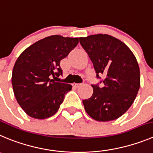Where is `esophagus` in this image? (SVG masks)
<instances>
[{
	"label": "esophagus",
	"mask_w": 153,
	"mask_h": 153,
	"mask_svg": "<svg viewBox=\"0 0 153 153\" xmlns=\"http://www.w3.org/2000/svg\"><path fill=\"white\" fill-rule=\"evenodd\" d=\"M81 85H82V84H77V83L73 84V86L75 87V88H79V87L81 86Z\"/></svg>",
	"instance_id": "34e87169"
}]
</instances>
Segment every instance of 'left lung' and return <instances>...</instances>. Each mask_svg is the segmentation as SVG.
Instances as JSON below:
<instances>
[{
	"label": "left lung",
	"mask_w": 153,
	"mask_h": 153,
	"mask_svg": "<svg viewBox=\"0 0 153 153\" xmlns=\"http://www.w3.org/2000/svg\"><path fill=\"white\" fill-rule=\"evenodd\" d=\"M89 56L97 78L102 75V84L91 85L93 95L83 100L87 113L98 122L117 119L128 111L137 97L140 68L136 57L125 43L105 34L79 38Z\"/></svg>",
	"instance_id": "1"
}]
</instances>
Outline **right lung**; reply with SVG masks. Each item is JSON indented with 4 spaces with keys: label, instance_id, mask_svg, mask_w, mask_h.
<instances>
[{
    "label": "right lung",
    "instance_id": "1",
    "mask_svg": "<svg viewBox=\"0 0 153 153\" xmlns=\"http://www.w3.org/2000/svg\"><path fill=\"white\" fill-rule=\"evenodd\" d=\"M78 44V38L51 35L31 44L18 57L13 69V89L18 103L30 117L44 119L58 111L72 87L56 82L52 76L62 75L60 61Z\"/></svg>",
    "mask_w": 153,
    "mask_h": 153
}]
</instances>
